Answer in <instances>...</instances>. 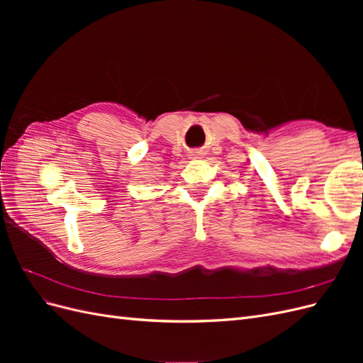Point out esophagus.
Listing matches in <instances>:
<instances>
[{"mask_svg": "<svg viewBox=\"0 0 363 363\" xmlns=\"http://www.w3.org/2000/svg\"><path fill=\"white\" fill-rule=\"evenodd\" d=\"M191 156H192V157H195V159H196V157H200V156H201V152H200V151H194V152H192V155H191Z\"/></svg>", "mask_w": 363, "mask_h": 363, "instance_id": "34e87169", "label": "esophagus"}]
</instances>
